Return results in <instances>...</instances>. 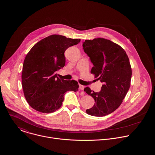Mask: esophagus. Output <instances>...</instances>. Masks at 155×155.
I'll return each mask as SVG.
<instances>
[{
  "label": "esophagus",
  "instance_id": "obj_1",
  "mask_svg": "<svg viewBox=\"0 0 155 155\" xmlns=\"http://www.w3.org/2000/svg\"><path fill=\"white\" fill-rule=\"evenodd\" d=\"M84 86H83V85H80L79 84V89H80V90H84Z\"/></svg>",
  "mask_w": 155,
  "mask_h": 155
}]
</instances>
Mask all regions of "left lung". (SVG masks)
<instances>
[{"label":"left lung","mask_w":155,"mask_h":155,"mask_svg":"<svg viewBox=\"0 0 155 155\" xmlns=\"http://www.w3.org/2000/svg\"><path fill=\"white\" fill-rule=\"evenodd\" d=\"M82 46L94 66L91 73L103 83L98 92L84 89L95 100L87 113L95 116L109 114L120 106L130 87L132 70L128 57L121 46L103 38L86 40Z\"/></svg>","instance_id":"8db88e82"}]
</instances>
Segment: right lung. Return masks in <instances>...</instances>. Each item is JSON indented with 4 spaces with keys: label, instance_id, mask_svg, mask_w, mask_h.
I'll return each mask as SVG.
<instances>
[{
    "label": "right lung",
    "instance_id": "add662e5",
    "mask_svg": "<svg viewBox=\"0 0 155 155\" xmlns=\"http://www.w3.org/2000/svg\"><path fill=\"white\" fill-rule=\"evenodd\" d=\"M81 39L53 35L35 45L27 54L22 66L24 97L35 110L49 113L62 105L67 91L76 92L77 81L60 79L57 71L66 63L64 52Z\"/></svg>",
    "mask_w": 155,
    "mask_h": 155
}]
</instances>
